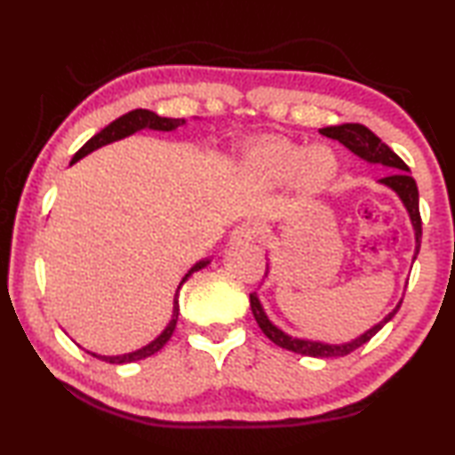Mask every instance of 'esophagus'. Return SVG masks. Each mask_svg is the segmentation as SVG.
Listing matches in <instances>:
<instances>
[{
	"mask_svg": "<svg viewBox=\"0 0 455 455\" xmlns=\"http://www.w3.org/2000/svg\"><path fill=\"white\" fill-rule=\"evenodd\" d=\"M257 236H259L257 227L238 225V227H235L233 233H230V241L236 243V244H243V243H252Z\"/></svg>",
	"mask_w": 455,
	"mask_h": 455,
	"instance_id": "34e87169",
	"label": "esophagus"
}]
</instances>
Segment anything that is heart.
<instances>
[{
    "label": "heart",
    "mask_w": 455,
    "mask_h": 455,
    "mask_svg": "<svg viewBox=\"0 0 455 455\" xmlns=\"http://www.w3.org/2000/svg\"><path fill=\"white\" fill-rule=\"evenodd\" d=\"M244 171L252 179L281 184L295 179L305 192H319L331 184L339 172L337 156L325 146H307L287 138H271L246 152Z\"/></svg>",
    "instance_id": "b5f03b06"
}]
</instances>
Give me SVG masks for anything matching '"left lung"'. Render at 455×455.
<instances>
[{
    "mask_svg": "<svg viewBox=\"0 0 455 455\" xmlns=\"http://www.w3.org/2000/svg\"><path fill=\"white\" fill-rule=\"evenodd\" d=\"M319 132L323 136L331 138V140H339L345 148H349L353 154H357L359 158H363L365 163L371 164H381L389 168V174L383 176L379 180L385 187L391 188L395 195L402 198V203L405 204L407 212H410L411 225L415 230V252H413V260L419 252V244H421V217H419V192H418V184H415L413 176L410 174V166H407L397 154L389 148L387 144L381 142L379 136H375L371 130L363 124H341V126H329V128H321ZM267 273H268V265H267ZM265 273V275H267ZM402 307V301L397 303V307L391 311L387 317L383 321L377 323L375 327L365 331L363 335H359L357 339H353L349 343H341V345H329V343H321V341H309V339H297L291 337L287 333H283L279 327H275L271 321L260 307L259 297L255 292H251V309L252 315H255V321L259 323V327L263 333L271 339L275 345H279L283 349H289L292 353H301V355H309V357H345L359 349L361 345L367 343L377 331H379L385 323H389L395 317V313Z\"/></svg>",
    "mask_w": 455,
    "mask_h": 455,
    "instance_id": "1",
    "label": "left lung"
}]
</instances>
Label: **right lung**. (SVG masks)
Segmentation results:
<instances>
[{"label": "right lung", "mask_w": 455, "mask_h": 455, "mask_svg": "<svg viewBox=\"0 0 455 455\" xmlns=\"http://www.w3.org/2000/svg\"><path fill=\"white\" fill-rule=\"evenodd\" d=\"M184 122H187L184 118H163V116H158V114H154L150 110H142V108H138V110L128 112V114H124V116H120V118H116L114 122H110V124H108L104 130H100L96 136H92L90 140L84 144L78 152L74 154V158H72L70 164L78 163L80 158H84L90 152H94L96 148H100V146H106V144H110V142L122 140V138L134 134V132H138V130H142V128L163 130V132H171V130H176L179 126H182ZM206 265H209V260H200V263H196L187 275L182 276V281H180L179 289H176V295H174L172 319H171V323H168L163 333H160L156 339H154L152 343H148V345H146V347L138 349V351L124 353V355H96V353H90L88 351L90 355L96 357V359H102V361H106V363L120 365V363H132V361H138V359H146V357L154 355V353H156V351L163 349L164 345L168 343V339L172 337L174 329H176V321H179V311H180V307H179V291H180V287L188 281V276L192 273L200 271V268H204Z\"/></svg>", "instance_id": "right-lung-1"}]
</instances>
